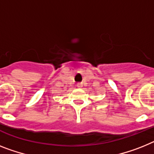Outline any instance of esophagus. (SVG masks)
Instances as JSON below:
<instances>
[{
  "instance_id": "1",
  "label": "esophagus",
  "mask_w": 154,
  "mask_h": 154,
  "mask_svg": "<svg viewBox=\"0 0 154 154\" xmlns=\"http://www.w3.org/2000/svg\"><path fill=\"white\" fill-rule=\"evenodd\" d=\"M77 87H78V88H82V87H83V84H82V83H78V84H77Z\"/></svg>"
}]
</instances>
